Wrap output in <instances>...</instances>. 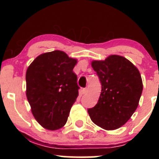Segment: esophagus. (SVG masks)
<instances>
[{"instance_id":"1","label":"esophagus","mask_w":159,"mask_h":159,"mask_svg":"<svg viewBox=\"0 0 159 159\" xmlns=\"http://www.w3.org/2000/svg\"><path fill=\"white\" fill-rule=\"evenodd\" d=\"M87 91H88V87H84V88H83V90H82V93H83L84 94L87 93Z\"/></svg>"}]
</instances>
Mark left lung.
I'll return each mask as SVG.
<instances>
[{
    "label": "left lung",
    "mask_w": 159,
    "mask_h": 159,
    "mask_svg": "<svg viewBox=\"0 0 159 159\" xmlns=\"http://www.w3.org/2000/svg\"><path fill=\"white\" fill-rule=\"evenodd\" d=\"M91 65L99 78L102 92L97 104L87 111L95 124L114 130L126 123L138 107L143 90L141 76L130 61L119 55L94 61Z\"/></svg>",
    "instance_id": "obj_1"
}]
</instances>
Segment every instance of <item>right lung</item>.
<instances>
[{
	"label": "right lung",
	"mask_w": 159,
	"mask_h": 159,
	"mask_svg": "<svg viewBox=\"0 0 159 159\" xmlns=\"http://www.w3.org/2000/svg\"><path fill=\"white\" fill-rule=\"evenodd\" d=\"M77 63L61 51L38 56L26 72L27 98L36 121L45 129L56 130L66 123L78 96Z\"/></svg>",
	"instance_id": "obj_1"
}]
</instances>
